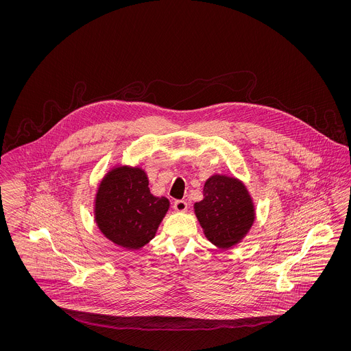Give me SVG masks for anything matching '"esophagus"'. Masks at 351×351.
<instances>
[{"mask_svg": "<svg viewBox=\"0 0 351 351\" xmlns=\"http://www.w3.org/2000/svg\"><path fill=\"white\" fill-rule=\"evenodd\" d=\"M186 208H188L186 201L178 200L175 201V204H173V209H175L176 212H179V213H184V212L186 210Z\"/></svg>", "mask_w": 351, "mask_h": 351, "instance_id": "obj_1", "label": "esophagus"}]
</instances>
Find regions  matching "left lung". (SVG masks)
I'll return each mask as SVG.
<instances>
[{"label":"left lung","mask_w":351,"mask_h":351,"mask_svg":"<svg viewBox=\"0 0 351 351\" xmlns=\"http://www.w3.org/2000/svg\"><path fill=\"white\" fill-rule=\"evenodd\" d=\"M202 196L193 210L206 239L221 250L239 245L256 218L247 186L238 178L217 173L205 180Z\"/></svg>","instance_id":"left-lung-1"}]
</instances>
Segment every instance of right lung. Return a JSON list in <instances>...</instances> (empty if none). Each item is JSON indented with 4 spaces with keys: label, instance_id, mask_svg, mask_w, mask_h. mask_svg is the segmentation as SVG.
<instances>
[{
    "label": "right lung",
    "instance_id": "1",
    "mask_svg": "<svg viewBox=\"0 0 351 351\" xmlns=\"http://www.w3.org/2000/svg\"><path fill=\"white\" fill-rule=\"evenodd\" d=\"M169 205L167 197L151 193L143 168L118 163L97 185L93 216L105 238L122 249L136 251L155 237Z\"/></svg>",
    "mask_w": 351,
    "mask_h": 351
}]
</instances>
